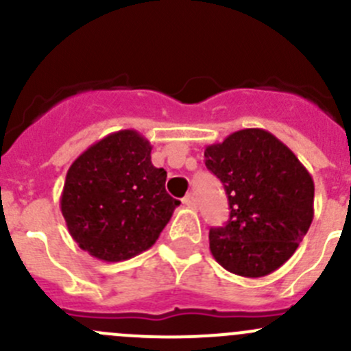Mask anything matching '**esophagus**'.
<instances>
[{"label": "esophagus", "instance_id": "esophagus-1", "mask_svg": "<svg viewBox=\"0 0 351 351\" xmlns=\"http://www.w3.org/2000/svg\"><path fill=\"white\" fill-rule=\"evenodd\" d=\"M183 204H185L186 207H190V208H197V198L189 193L186 197H183Z\"/></svg>", "mask_w": 351, "mask_h": 351}]
</instances>
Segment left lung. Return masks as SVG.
Wrapping results in <instances>:
<instances>
[{
	"mask_svg": "<svg viewBox=\"0 0 351 351\" xmlns=\"http://www.w3.org/2000/svg\"><path fill=\"white\" fill-rule=\"evenodd\" d=\"M205 166L224 185L229 221L208 232L221 267L247 278L270 275L295 253L314 217V182L297 156L263 129L232 132L205 147Z\"/></svg>",
	"mask_w": 351,
	"mask_h": 351,
	"instance_id": "obj_1",
	"label": "left lung"
}]
</instances>
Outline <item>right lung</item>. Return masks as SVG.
Segmentation results:
<instances>
[{"mask_svg": "<svg viewBox=\"0 0 351 351\" xmlns=\"http://www.w3.org/2000/svg\"><path fill=\"white\" fill-rule=\"evenodd\" d=\"M151 149L137 130H119L67 169L61 212L91 256L113 263L149 250L180 205L166 192V171L151 162Z\"/></svg>", "mask_w": 351, "mask_h": 351, "instance_id": "obj_1", "label": "right lung"}]
</instances>
